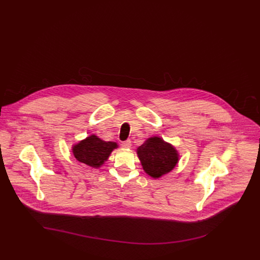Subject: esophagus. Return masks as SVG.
Listing matches in <instances>:
<instances>
[{"label":"esophagus","instance_id":"obj_1","mask_svg":"<svg viewBox=\"0 0 260 260\" xmlns=\"http://www.w3.org/2000/svg\"><path fill=\"white\" fill-rule=\"evenodd\" d=\"M121 146H122L123 148H126V149H128V148L131 147V141H130V140H127V141H125V142H122Z\"/></svg>","mask_w":260,"mask_h":260}]
</instances>
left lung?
I'll use <instances>...</instances> for the list:
<instances>
[{
	"label": "left lung",
	"instance_id": "1",
	"mask_svg": "<svg viewBox=\"0 0 260 260\" xmlns=\"http://www.w3.org/2000/svg\"><path fill=\"white\" fill-rule=\"evenodd\" d=\"M146 174L159 179L174 170L179 163V152L171 144L159 137L148 138L137 149Z\"/></svg>",
	"mask_w": 260,
	"mask_h": 260
}]
</instances>
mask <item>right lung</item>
I'll return each instance as SVG.
<instances>
[{
	"label": "right lung",
	"instance_id": "add662e5",
	"mask_svg": "<svg viewBox=\"0 0 260 260\" xmlns=\"http://www.w3.org/2000/svg\"><path fill=\"white\" fill-rule=\"evenodd\" d=\"M116 148H118L117 143L107 142L97 137L96 134H91L84 140L73 145L72 151L80 163L98 169L107 162L111 153Z\"/></svg>",
	"mask_w": 260,
	"mask_h": 260
}]
</instances>
